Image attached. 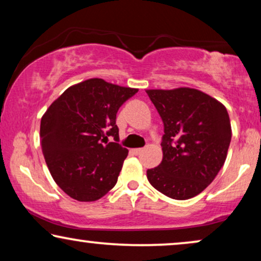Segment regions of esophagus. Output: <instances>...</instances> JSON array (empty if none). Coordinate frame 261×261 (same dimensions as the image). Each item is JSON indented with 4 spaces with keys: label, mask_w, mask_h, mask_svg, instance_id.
Masks as SVG:
<instances>
[{
    "label": "esophagus",
    "mask_w": 261,
    "mask_h": 261,
    "mask_svg": "<svg viewBox=\"0 0 261 261\" xmlns=\"http://www.w3.org/2000/svg\"><path fill=\"white\" fill-rule=\"evenodd\" d=\"M132 152H133L134 154H140V153L142 152V148H133L132 149Z\"/></svg>",
    "instance_id": "34e87169"
}]
</instances>
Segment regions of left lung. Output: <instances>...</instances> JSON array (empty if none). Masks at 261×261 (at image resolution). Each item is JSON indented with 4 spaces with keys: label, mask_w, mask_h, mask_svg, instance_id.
I'll return each mask as SVG.
<instances>
[{
    "label": "left lung",
    "mask_w": 261,
    "mask_h": 261,
    "mask_svg": "<svg viewBox=\"0 0 261 261\" xmlns=\"http://www.w3.org/2000/svg\"><path fill=\"white\" fill-rule=\"evenodd\" d=\"M146 92L164 123L163 160L147 170V179L170 198L195 197L226 162L231 139L226 107L191 88Z\"/></svg>",
    "instance_id": "1"
}]
</instances>
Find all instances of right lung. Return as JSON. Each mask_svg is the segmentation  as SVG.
Masks as SVG:
<instances>
[{
  "instance_id": "add662e5",
  "label": "right lung",
  "mask_w": 261,
  "mask_h": 261,
  "mask_svg": "<svg viewBox=\"0 0 261 261\" xmlns=\"http://www.w3.org/2000/svg\"><path fill=\"white\" fill-rule=\"evenodd\" d=\"M138 89L91 78L66 89L41 117L45 162L71 198L92 202L115 187L128 149L119 141L117 110ZM113 136L115 143H108Z\"/></svg>"
}]
</instances>
